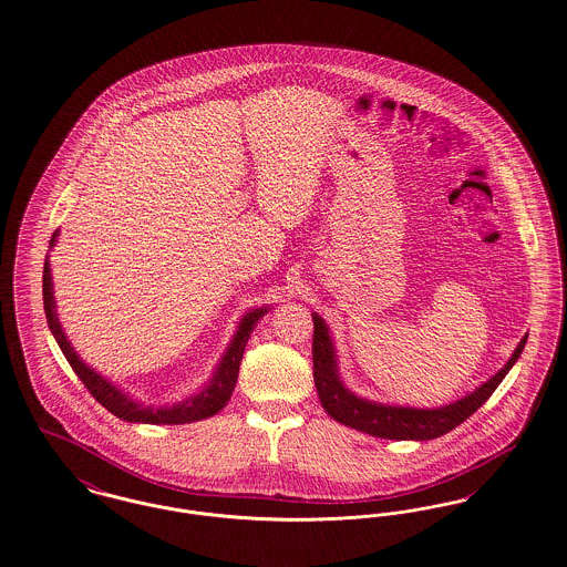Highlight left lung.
I'll return each instance as SVG.
<instances>
[{
  "instance_id": "left-lung-1",
  "label": "left lung",
  "mask_w": 567,
  "mask_h": 567,
  "mask_svg": "<svg viewBox=\"0 0 567 567\" xmlns=\"http://www.w3.org/2000/svg\"><path fill=\"white\" fill-rule=\"evenodd\" d=\"M313 382L318 388V396L322 408L337 422L357 429L360 433L382 437V440H399V442H426L446 435L447 431L456 429L461 422L476 412L486 403V399L502 384L507 371L520 358L527 334L518 341L506 364L491 375L476 390L465 396L440 405V408H410V405H390L378 403L364 396H358L343 384L339 373L337 348L330 334L327 322L313 311Z\"/></svg>"
}]
</instances>
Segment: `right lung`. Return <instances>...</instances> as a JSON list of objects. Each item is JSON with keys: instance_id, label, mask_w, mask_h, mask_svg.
Returning a JSON list of instances; mask_svg holds the SVG:
<instances>
[{"instance_id": "right-lung-1", "label": "right lung", "mask_w": 567, "mask_h": 567, "mask_svg": "<svg viewBox=\"0 0 567 567\" xmlns=\"http://www.w3.org/2000/svg\"><path fill=\"white\" fill-rule=\"evenodd\" d=\"M58 237H60V230L53 233L51 243H49V251L55 247ZM53 295H55V290H53L51 260H49V254H47L44 270H42L44 313H47V322H49V328H51L63 357L68 358L74 373L81 378V382L87 386V390L93 394V399L102 408H106L111 414H115L125 422H141V424H189V422H198V420L215 416L219 410H224L226 403L233 396V390L237 386L240 360H243L247 339L251 337L256 324L265 318V313L270 309V307H256V309H249L240 318L237 332L233 334L224 357L219 358L215 371L210 373L209 382L200 388L198 392L187 394L185 399L175 401L171 405H150V403L136 401L125 390L115 386L111 380L100 375L95 369H91L83 358L76 354V350L72 348V343L68 341V337L61 328L60 318H58L60 316L58 313V302H55Z\"/></svg>"}]
</instances>
